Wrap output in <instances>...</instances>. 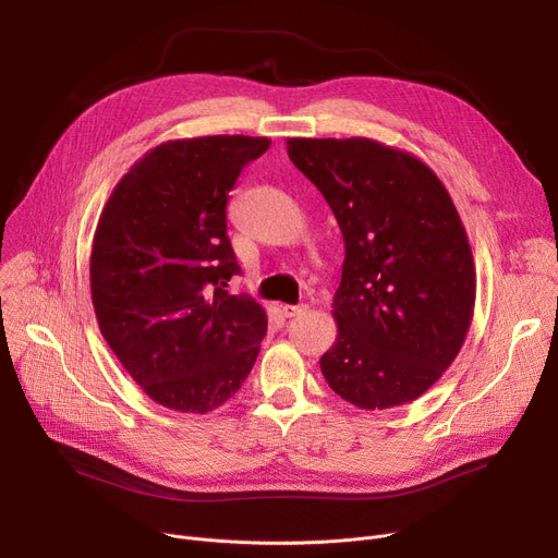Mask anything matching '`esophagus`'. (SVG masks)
I'll use <instances>...</instances> for the list:
<instances>
[{"mask_svg": "<svg viewBox=\"0 0 558 558\" xmlns=\"http://www.w3.org/2000/svg\"><path fill=\"white\" fill-rule=\"evenodd\" d=\"M305 310H307L305 305H282V307H280L282 316H287V318H291V316H299V314H303Z\"/></svg>", "mask_w": 558, "mask_h": 558, "instance_id": "34e87169", "label": "esophagus"}]
</instances>
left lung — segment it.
Listing matches in <instances>:
<instances>
[{
    "label": "left lung",
    "instance_id": "8db88e82",
    "mask_svg": "<svg viewBox=\"0 0 558 558\" xmlns=\"http://www.w3.org/2000/svg\"><path fill=\"white\" fill-rule=\"evenodd\" d=\"M287 154L345 246L339 332L320 373L360 409L416 400L459 355L475 307L473 253L448 190L412 154L368 137H291Z\"/></svg>",
    "mask_w": 558,
    "mask_h": 558
}]
</instances>
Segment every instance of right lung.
Returning a JSON list of instances; mask_svg holds the SVG:
<instances>
[{
    "label": "right lung",
    "instance_id": "1",
    "mask_svg": "<svg viewBox=\"0 0 558 558\" xmlns=\"http://www.w3.org/2000/svg\"><path fill=\"white\" fill-rule=\"evenodd\" d=\"M269 137L165 142L112 190L99 217L90 291L99 330L144 393L205 414L248 377L267 314L223 289L242 269L226 232L228 192Z\"/></svg>",
    "mask_w": 558,
    "mask_h": 558
}]
</instances>
